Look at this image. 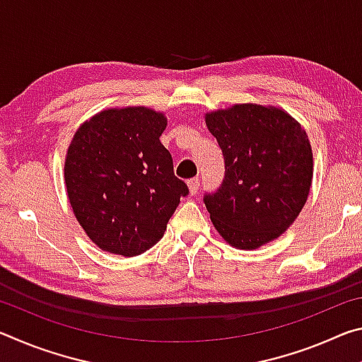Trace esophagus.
Instances as JSON below:
<instances>
[{"mask_svg": "<svg viewBox=\"0 0 362 362\" xmlns=\"http://www.w3.org/2000/svg\"><path fill=\"white\" fill-rule=\"evenodd\" d=\"M188 189H189V194H196L199 189V179H192L188 180Z\"/></svg>", "mask_w": 362, "mask_h": 362, "instance_id": "esophagus-1", "label": "esophagus"}]
</instances>
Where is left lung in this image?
Wrapping results in <instances>:
<instances>
[{
  "label": "left lung",
  "mask_w": 362,
  "mask_h": 362,
  "mask_svg": "<svg viewBox=\"0 0 362 362\" xmlns=\"http://www.w3.org/2000/svg\"><path fill=\"white\" fill-rule=\"evenodd\" d=\"M206 126L222 148L225 180L204 204L230 246L254 250L296 222L313 182V150L286 110L235 103L207 112Z\"/></svg>",
  "instance_id": "1"
}]
</instances>
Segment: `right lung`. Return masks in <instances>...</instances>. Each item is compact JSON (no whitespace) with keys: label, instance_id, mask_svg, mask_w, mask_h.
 I'll use <instances>...</instances> for the list:
<instances>
[{"label":"right lung","instance_id":"1","mask_svg":"<svg viewBox=\"0 0 362 362\" xmlns=\"http://www.w3.org/2000/svg\"><path fill=\"white\" fill-rule=\"evenodd\" d=\"M166 126L163 112L115 107L86 119L71 139L66 196L78 223L105 252L136 257L151 249L188 193L159 142Z\"/></svg>","mask_w":362,"mask_h":362}]
</instances>
